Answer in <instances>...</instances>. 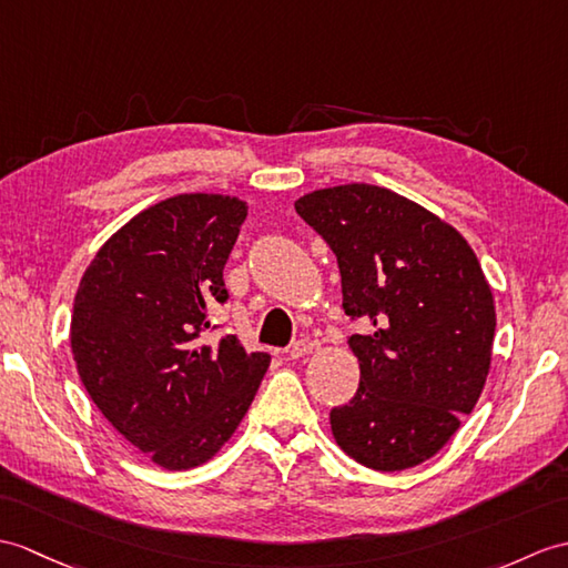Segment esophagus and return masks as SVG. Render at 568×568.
I'll list each match as a JSON object with an SVG mask.
<instances>
[{
	"label": "esophagus",
	"instance_id": "34e87169",
	"mask_svg": "<svg viewBox=\"0 0 568 568\" xmlns=\"http://www.w3.org/2000/svg\"><path fill=\"white\" fill-rule=\"evenodd\" d=\"M312 351H314V344L310 338H297L295 344H290L287 355H290V358H302V355H310Z\"/></svg>",
	"mask_w": 568,
	"mask_h": 568
}]
</instances>
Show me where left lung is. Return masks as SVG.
I'll return each instance as SVG.
<instances>
[{"label": "left lung", "mask_w": 568, "mask_h": 568, "mask_svg": "<svg viewBox=\"0 0 568 568\" xmlns=\"http://www.w3.org/2000/svg\"><path fill=\"white\" fill-rule=\"evenodd\" d=\"M297 215L332 246L355 397L334 406L348 457L377 471L426 463L471 414L491 365L496 310L477 256L450 224L394 191L348 183L302 195Z\"/></svg>", "instance_id": "8db88e82"}]
</instances>
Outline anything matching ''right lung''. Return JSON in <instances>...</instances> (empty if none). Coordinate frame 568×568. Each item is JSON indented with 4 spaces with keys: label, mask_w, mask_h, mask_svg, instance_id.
<instances>
[{
    "label": "right lung",
    "mask_w": 568,
    "mask_h": 568,
    "mask_svg": "<svg viewBox=\"0 0 568 568\" xmlns=\"http://www.w3.org/2000/svg\"><path fill=\"white\" fill-rule=\"evenodd\" d=\"M246 203L166 197L105 242L79 283L70 326L77 373L111 426L164 469L207 463L242 424L271 365L227 334L224 263Z\"/></svg>",
    "instance_id": "right-lung-1"
}]
</instances>
